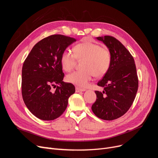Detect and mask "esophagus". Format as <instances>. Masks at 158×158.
Returning a JSON list of instances; mask_svg holds the SVG:
<instances>
[{
    "instance_id": "esophagus-1",
    "label": "esophagus",
    "mask_w": 158,
    "mask_h": 158,
    "mask_svg": "<svg viewBox=\"0 0 158 158\" xmlns=\"http://www.w3.org/2000/svg\"><path fill=\"white\" fill-rule=\"evenodd\" d=\"M84 91H85V89H82V88H78V87L76 88V92H84Z\"/></svg>"
}]
</instances>
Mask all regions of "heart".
<instances>
[{"label":"heart","instance_id":"obj_1","mask_svg":"<svg viewBox=\"0 0 158 158\" xmlns=\"http://www.w3.org/2000/svg\"><path fill=\"white\" fill-rule=\"evenodd\" d=\"M74 54L65 50L60 56L62 68L66 72L73 69L76 59L82 60L81 67L83 70L73 72L66 76V81L80 88H85L93 76L99 77L108 70L111 64V56L106 47H100L96 43L84 40L74 47Z\"/></svg>","mask_w":158,"mask_h":158}]
</instances>
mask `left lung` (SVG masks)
Here are the masks:
<instances>
[{
    "instance_id": "obj_1",
    "label": "left lung",
    "mask_w": 158,
    "mask_h": 158,
    "mask_svg": "<svg viewBox=\"0 0 158 158\" xmlns=\"http://www.w3.org/2000/svg\"><path fill=\"white\" fill-rule=\"evenodd\" d=\"M96 39L107 46L111 60L107 73L98 83L103 90L95 92L97 99L92 109L98 117L112 121L125 114L135 99L138 87L136 65L130 52L114 37L106 35Z\"/></svg>"
}]
</instances>
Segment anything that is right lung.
Instances as JSON below:
<instances>
[{
  "instance_id": "obj_1",
  "label": "right lung",
  "mask_w": 158,
  "mask_h": 158,
  "mask_svg": "<svg viewBox=\"0 0 158 158\" xmlns=\"http://www.w3.org/2000/svg\"><path fill=\"white\" fill-rule=\"evenodd\" d=\"M76 41L63 35L45 37L34 45L23 63V100L38 118L52 121L59 117L68 106L69 97L75 92L73 84L63 81L60 56Z\"/></svg>"
}]
</instances>
